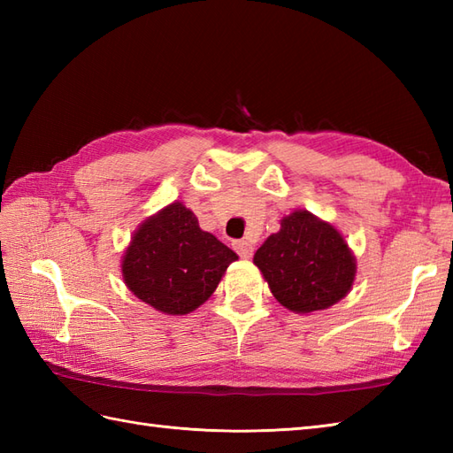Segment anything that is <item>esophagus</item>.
I'll use <instances>...</instances> for the list:
<instances>
[{"label":"esophagus","mask_w":453,"mask_h":453,"mask_svg":"<svg viewBox=\"0 0 453 453\" xmlns=\"http://www.w3.org/2000/svg\"><path fill=\"white\" fill-rule=\"evenodd\" d=\"M234 249L239 253V257L249 258L255 251V245L251 242H247V239H242V242H234Z\"/></svg>","instance_id":"esophagus-1"}]
</instances>
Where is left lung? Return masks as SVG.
Returning a JSON list of instances; mask_svg holds the SVG:
<instances>
[{
    "label": "left lung",
    "instance_id": "left-lung-1",
    "mask_svg": "<svg viewBox=\"0 0 453 453\" xmlns=\"http://www.w3.org/2000/svg\"><path fill=\"white\" fill-rule=\"evenodd\" d=\"M253 263L276 300L294 313L329 310L356 278V258L342 234L307 210L284 216L280 232L266 237Z\"/></svg>",
    "mask_w": 453,
    "mask_h": 453
}]
</instances>
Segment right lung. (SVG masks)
Masks as SVG:
<instances>
[{
	"mask_svg": "<svg viewBox=\"0 0 453 453\" xmlns=\"http://www.w3.org/2000/svg\"><path fill=\"white\" fill-rule=\"evenodd\" d=\"M237 255L175 200L143 219L122 257L128 290L165 315H187L214 294Z\"/></svg>",
	"mask_w": 453,
	"mask_h": 453,
	"instance_id": "obj_1",
	"label": "right lung"
}]
</instances>
